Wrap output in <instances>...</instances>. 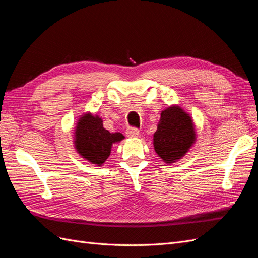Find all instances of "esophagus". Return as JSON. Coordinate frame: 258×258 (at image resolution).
<instances>
[{
	"label": "esophagus",
	"instance_id": "1",
	"mask_svg": "<svg viewBox=\"0 0 258 258\" xmlns=\"http://www.w3.org/2000/svg\"><path fill=\"white\" fill-rule=\"evenodd\" d=\"M139 134H140L139 130L135 127H129L126 130V135L129 138H137V137H139Z\"/></svg>",
	"mask_w": 258,
	"mask_h": 258
}]
</instances>
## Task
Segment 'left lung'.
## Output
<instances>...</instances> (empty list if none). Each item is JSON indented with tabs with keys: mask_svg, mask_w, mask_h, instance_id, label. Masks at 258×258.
<instances>
[{
	"mask_svg": "<svg viewBox=\"0 0 258 258\" xmlns=\"http://www.w3.org/2000/svg\"><path fill=\"white\" fill-rule=\"evenodd\" d=\"M196 140L192 120L178 106L162 111L157 130L154 135V148L167 163L179 159Z\"/></svg>",
	"mask_w": 258,
	"mask_h": 258,
	"instance_id": "obj_1",
	"label": "left lung"
}]
</instances>
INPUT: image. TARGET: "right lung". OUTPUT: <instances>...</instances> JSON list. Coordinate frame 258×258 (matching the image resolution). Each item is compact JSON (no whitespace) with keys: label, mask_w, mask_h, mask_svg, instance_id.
Instances as JSON below:
<instances>
[{"label":"right lung","mask_w":258,"mask_h":258,"mask_svg":"<svg viewBox=\"0 0 258 258\" xmlns=\"http://www.w3.org/2000/svg\"><path fill=\"white\" fill-rule=\"evenodd\" d=\"M75 148L83 156L97 166L103 165L111 154L113 143L124 138L119 132L111 134L103 128L102 119L98 116L86 114L77 122L75 129Z\"/></svg>","instance_id":"add662e5"}]
</instances>
